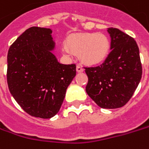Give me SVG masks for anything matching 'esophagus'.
Masks as SVG:
<instances>
[{"label": "esophagus", "mask_w": 149, "mask_h": 149, "mask_svg": "<svg viewBox=\"0 0 149 149\" xmlns=\"http://www.w3.org/2000/svg\"><path fill=\"white\" fill-rule=\"evenodd\" d=\"M76 70H77V72H79V73H81V72H83L85 70H84V68H83L81 65L78 64V65L76 66Z\"/></svg>", "instance_id": "esophagus-1"}]
</instances>
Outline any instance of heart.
Instances as JSON below:
<instances>
[{"instance_id": "b5f03b06", "label": "heart", "mask_w": 149, "mask_h": 149, "mask_svg": "<svg viewBox=\"0 0 149 149\" xmlns=\"http://www.w3.org/2000/svg\"><path fill=\"white\" fill-rule=\"evenodd\" d=\"M111 42L107 35L100 33L73 35L65 41L63 52L66 54H78L86 64H97L103 62L110 53Z\"/></svg>"}]
</instances>
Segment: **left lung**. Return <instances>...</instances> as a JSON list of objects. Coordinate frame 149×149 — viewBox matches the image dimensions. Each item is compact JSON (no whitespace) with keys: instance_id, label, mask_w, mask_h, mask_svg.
<instances>
[{"instance_id":"1","label":"left lung","mask_w":149,"mask_h":149,"mask_svg":"<svg viewBox=\"0 0 149 149\" xmlns=\"http://www.w3.org/2000/svg\"><path fill=\"white\" fill-rule=\"evenodd\" d=\"M111 53L99 66L86 67L88 95L101 108L125 106L142 78L139 49L133 38L117 28L110 27Z\"/></svg>"}]
</instances>
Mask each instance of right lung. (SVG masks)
<instances>
[{
	"label": "right lung",
	"instance_id": "right-lung-1",
	"mask_svg": "<svg viewBox=\"0 0 149 149\" xmlns=\"http://www.w3.org/2000/svg\"><path fill=\"white\" fill-rule=\"evenodd\" d=\"M50 28L32 26L11 45L6 79L11 95L29 115L48 119L58 112L75 64L58 63Z\"/></svg>",
	"mask_w": 149,
	"mask_h": 149
}]
</instances>
